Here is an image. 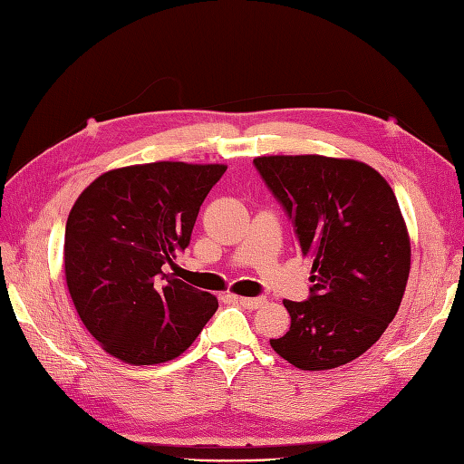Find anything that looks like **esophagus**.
I'll list each match as a JSON object with an SVG mask.
<instances>
[{"label": "esophagus", "mask_w": 464, "mask_h": 464, "mask_svg": "<svg viewBox=\"0 0 464 464\" xmlns=\"http://www.w3.org/2000/svg\"><path fill=\"white\" fill-rule=\"evenodd\" d=\"M237 303H240L244 308H249V310H256V308H261L263 304H266V298L261 296H240L237 298Z\"/></svg>", "instance_id": "esophagus-1"}]
</instances>
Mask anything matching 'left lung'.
I'll use <instances>...</instances> for the list:
<instances>
[{"instance_id":"8db88e82","label":"left lung","mask_w":464,"mask_h":464,"mask_svg":"<svg viewBox=\"0 0 464 464\" xmlns=\"http://www.w3.org/2000/svg\"><path fill=\"white\" fill-rule=\"evenodd\" d=\"M254 166L312 257L310 295L283 300L291 328L271 347L303 371L345 365L379 340L404 296L410 237L394 191L355 160L263 156Z\"/></svg>"}]
</instances>
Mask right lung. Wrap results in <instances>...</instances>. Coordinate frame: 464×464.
<instances>
[{"label": "right lung", "instance_id": "obj_1", "mask_svg": "<svg viewBox=\"0 0 464 464\" xmlns=\"http://www.w3.org/2000/svg\"><path fill=\"white\" fill-rule=\"evenodd\" d=\"M227 166L156 161L107 171L72 207L68 291L83 325L129 365L179 357L218 300L161 267L189 246L205 197Z\"/></svg>", "mask_w": 464, "mask_h": 464}]
</instances>
